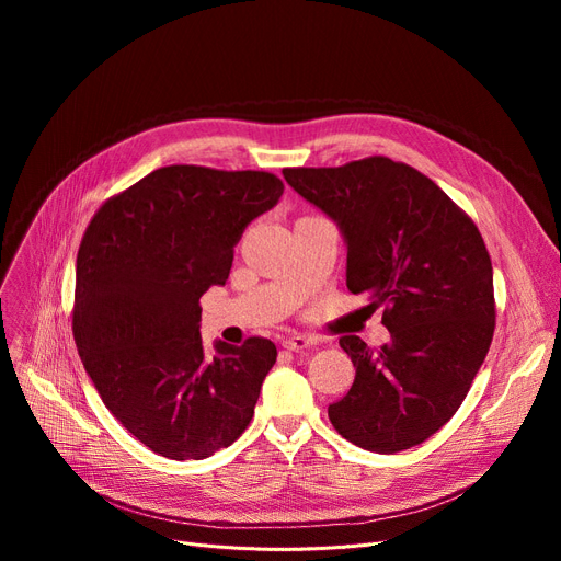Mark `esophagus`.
I'll return each mask as SVG.
<instances>
[{"label":"esophagus","mask_w":561,"mask_h":561,"mask_svg":"<svg viewBox=\"0 0 561 561\" xmlns=\"http://www.w3.org/2000/svg\"><path fill=\"white\" fill-rule=\"evenodd\" d=\"M313 343H316V341L309 339V336H305V334H293V336H288V339L282 341V345H284L286 350H290V352H300V350H305V347H311Z\"/></svg>","instance_id":"1"}]
</instances>
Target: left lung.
Returning a JSON list of instances; mask_svg holds the SVG:
<instances>
[{
    "mask_svg": "<svg viewBox=\"0 0 561 561\" xmlns=\"http://www.w3.org/2000/svg\"><path fill=\"white\" fill-rule=\"evenodd\" d=\"M288 186L332 218L347 248L345 284L385 309L391 341L339 343L355 385L328 414L370 453L414 448L444 427L486 357L493 268L482 233L430 176L387 157L341 168H286Z\"/></svg>",
    "mask_w": 561,
    "mask_h": 561,
    "instance_id": "1",
    "label": "left lung"
}]
</instances>
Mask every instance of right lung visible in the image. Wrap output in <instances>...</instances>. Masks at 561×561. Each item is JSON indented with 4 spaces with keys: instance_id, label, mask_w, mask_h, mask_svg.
<instances>
[{
    "instance_id": "right-lung-1",
    "label": "right lung",
    "mask_w": 561,
    "mask_h": 561,
    "mask_svg": "<svg viewBox=\"0 0 561 561\" xmlns=\"http://www.w3.org/2000/svg\"><path fill=\"white\" fill-rule=\"evenodd\" d=\"M282 180L259 170L165 165L106 199L77 254L72 334L111 414L168 459L231 446L277 362L268 339L199 336V298L225 286L233 245Z\"/></svg>"
}]
</instances>
